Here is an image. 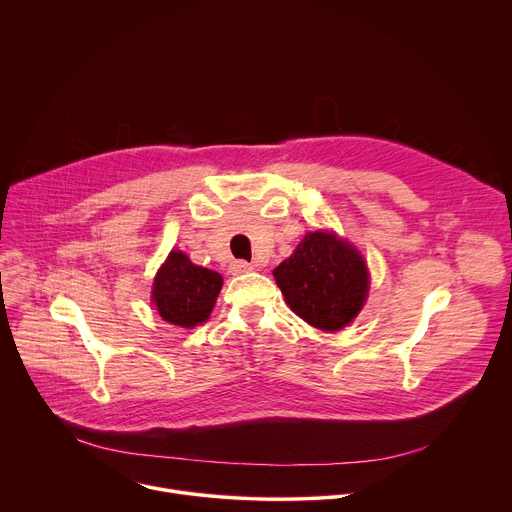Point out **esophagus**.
Returning a JSON list of instances; mask_svg holds the SVG:
<instances>
[{"mask_svg":"<svg viewBox=\"0 0 512 512\" xmlns=\"http://www.w3.org/2000/svg\"><path fill=\"white\" fill-rule=\"evenodd\" d=\"M229 269H231L233 275H243V273H249L253 269V265L247 263V261H233Z\"/></svg>","mask_w":512,"mask_h":512,"instance_id":"1","label":"esophagus"}]
</instances>
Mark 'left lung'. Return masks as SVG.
<instances>
[{"label":"left lung","mask_w":512,"mask_h":512,"mask_svg":"<svg viewBox=\"0 0 512 512\" xmlns=\"http://www.w3.org/2000/svg\"><path fill=\"white\" fill-rule=\"evenodd\" d=\"M285 304L310 326L336 332L348 326L369 296V269L362 255L330 231L308 233L273 269Z\"/></svg>","instance_id":"8db88e82"}]
</instances>
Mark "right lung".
<instances>
[{
  "instance_id": "right-lung-1",
  "label": "right lung",
  "mask_w": 512,
  "mask_h": 512,
  "mask_svg": "<svg viewBox=\"0 0 512 512\" xmlns=\"http://www.w3.org/2000/svg\"><path fill=\"white\" fill-rule=\"evenodd\" d=\"M221 287V273L194 265L174 249L154 277L152 304L168 324L194 328L208 320Z\"/></svg>"
}]
</instances>
